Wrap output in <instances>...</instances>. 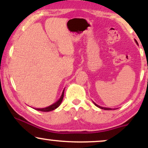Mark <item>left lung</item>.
<instances>
[{
	"instance_id": "1",
	"label": "left lung",
	"mask_w": 148,
	"mask_h": 148,
	"mask_svg": "<svg viewBox=\"0 0 148 148\" xmlns=\"http://www.w3.org/2000/svg\"><path fill=\"white\" fill-rule=\"evenodd\" d=\"M135 42H136V43H137V44H138V42H137V41H136V40H135ZM93 103H95V106H96L99 107V108H101V109H103V110H112V109H111V108H105V107H102V106H99V105L96 104V103H95V102H93ZM113 110H115V108H114V109H113Z\"/></svg>"
}]
</instances>
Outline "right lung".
<instances>
[{
	"label": "right lung",
	"instance_id": "obj_1",
	"mask_svg": "<svg viewBox=\"0 0 148 148\" xmlns=\"http://www.w3.org/2000/svg\"><path fill=\"white\" fill-rule=\"evenodd\" d=\"M63 97H64V90L62 92V95H61L60 98L56 102H55L54 103H53L52 105L49 106L48 107H46V108H35V109L37 110V111H43V112H49V111H51L53 110L56 109L60 105L61 102H62V99H63Z\"/></svg>",
	"mask_w": 148,
	"mask_h": 148
}]
</instances>
